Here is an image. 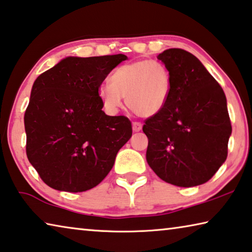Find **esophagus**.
<instances>
[{"mask_svg":"<svg viewBox=\"0 0 252 252\" xmlns=\"http://www.w3.org/2000/svg\"><path fill=\"white\" fill-rule=\"evenodd\" d=\"M132 129L134 132H139V131H141L142 129V125L140 122H133L132 123Z\"/></svg>","mask_w":252,"mask_h":252,"instance_id":"34e87169","label":"esophagus"}]
</instances>
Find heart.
Wrapping results in <instances>:
<instances>
[{"instance_id":"1","label":"heart","mask_w":252,"mask_h":252,"mask_svg":"<svg viewBox=\"0 0 252 252\" xmlns=\"http://www.w3.org/2000/svg\"><path fill=\"white\" fill-rule=\"evenodd\" d=\"M173 79L165 63L157 61L132 62L118 67L110 76V84L98 89L105 109L118 112L122 97L135 114L150 118L165 109L171 94Z\"/></svg>"}]
</instances>
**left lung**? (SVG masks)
I'll use <instances>...</instances> for the list:
<instances>
[{"mask_svg":"<svg viewBox=\"0 0 252 252\" xmlns=\"http://www.w3.org/2000/svg\"><path fill=\"white\" fill-rule=\"evenodd\" d=\"M173 79L169 101L148 118L147 162L166 183L193 187L213 177L227 156L232 126L220 84L194 55L178 48L157 57Z\"/></svg>","mask_w":252,"mask_h":252,"instance_id":"left-lung-1","label":"left lung"}]
</instances>
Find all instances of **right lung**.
<instances>
[{
	"mask_svg": "<svg viewBox=\"0 0 252 252\" xmlns=\"http://www.w3.org/2000/svg\"><path fill=\"white\" fill-rule=\"evenodd\" d=\"M122 54L67 57L38 76L25 113L27 157L51 189L78 193L98 185L132 135L125 115L102 111L98 89Z\"/></svg>",
	"mask_w": 252,
	"mask_h": 252,
	"instance_id": "add662e5",
	"label": "right lung"
}]
</instances>
